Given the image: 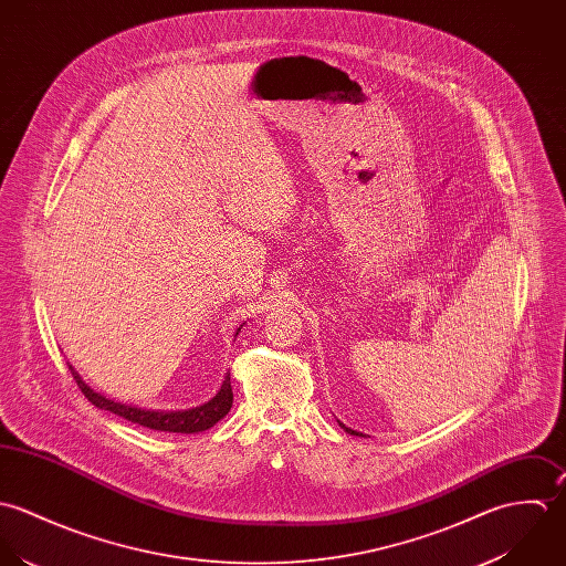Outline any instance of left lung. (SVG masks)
<instances>
[{"label": "left lung", "instance_id": "obj_1", "mask_svg": "<svg viewBox=\"0 0 566 566\" xmlns=\"http://www.w3.org/2000/svg\"><path fill=\"white\" fill-rule=\"evenodd\" d=\"M340 427H343V429H345V431H347V433H349V436H360V433H356V431H352V429H347V427H345V424H340Z\"/></svg>", "mask_w": 566, "mask_h": 566}]
</instances>
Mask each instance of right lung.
I'll list each match as a JSON object with an SVG mask.
<instances>
[{
    "instance_id": "1",
    "label": "right lung",
    "mask_w": 566,
    "mask_h": 566,
    "mask_svg": "<svg viewBox=\"0 0 566 566\" xmlns=\"http://www.w3.org/2000/svg\"><path fill=\"white\" fill-rule=\"evenodd\" d=\"M70 369H72V376H74L78 389L85 394V398L92 405H96L98 409L112 411V413L128 420V422H135V424L146 427V429H153V431H168V433H199V431H208L221 418H226L229 409H231V402H233V391H231L229 374H227L219 394L210 402H206L201 407L186 409V411H148V409H139V407L115 402V400H109V398L96 394L94 389H90V385L83 382V378L78 376V371H74L72 365H70Z\"/></svg>"
}]
</instances>
